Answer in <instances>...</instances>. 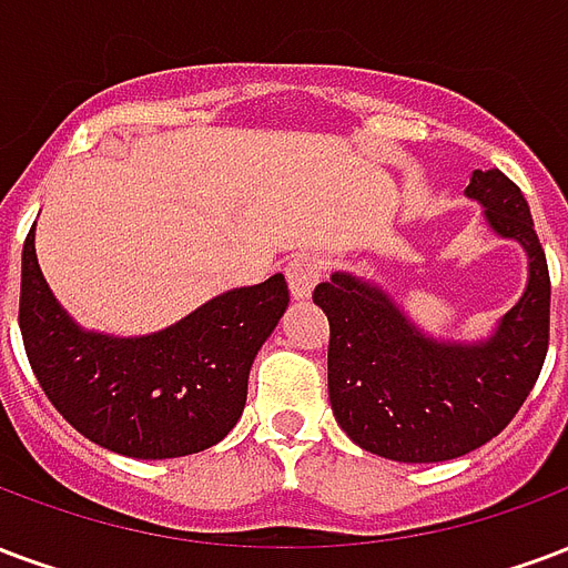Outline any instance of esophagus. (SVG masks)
I'll return each mask as SVG.
<instances>
[{"label":"esophagus","instance_id":"34e87169","mask_svg":"<svg viewBox=\"0 0 568 568\" xmlns=\"http://www.w3.org/2000/svg\"><path fill=\"white\" fill-rule=\"evenodd\" d=\"M285 280H288L292 297L306 301V297L313 295L318 280H322V262H318L316 255H297V258L285 264Z\"/></svg>","mask_w":568,"mask_h":568}]
</instances>
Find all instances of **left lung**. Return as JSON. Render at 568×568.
Listing matches in <instances>:
<instances>
[{
  "label": "left lung",
  "instance_id": "obj_1",
  "mask_svg": "<svg viewBox=\"0 0 568 568\" xmlns=\"http://www.w3.org/2000/svg\"><path fill=\"white\" fill-rule=\"evenodd\" d=\"M466 199L485 207L497 237L527 252V288L490 337H430L355 273L334 271L313 292L331 322L334 418L364 452L397 464L455 460L490 443L518 415L548 355L551 276L527 201L499 168L473 171Z\"/></svg>",
  "mask_w": 568,
  "mask_h": 568
}]
</instances>
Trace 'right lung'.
I'll use <instances>...</instances> for the list:
<instances>
[{"label":"right lung","instance_id":"1","mask_svg":"<svg viewBox=\"0 0 568 568\" xmlns=\"http://www.w3.org/2000/svg\"><path fill=\"white\" fill-rule=\"evenodd\" d=\"M288 306L283 273L222 292L146 337L87 331L62 310L23 243L20 334L38 385L90 443L141 460L204 452L246 406L252 361Z\"/></svg>","mask_w":568,"mask_h":568}]
</instances>
